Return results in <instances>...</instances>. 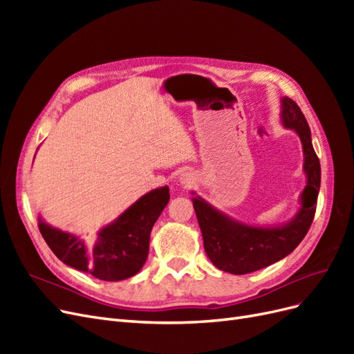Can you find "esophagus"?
Wrapping results in <instances>:
<instances>
[{"mask_svg": "<svg viewBox=\"0 0 354 354\" xmlns=\"http://www.w3.org/2000/svg\"><path fill=\"white\" fill-rule=\"evenodd\" d=\"M178 180H180V183H181V185H183V186H190V185H192V183H194V181H195L194 176H192V174H189V173H185V174H181Z\"/></svg>", "mask_w": 354, "mask_h": 354, "instance_id": "esophagus-1", "label": "esophagus"}]
</instances>
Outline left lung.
I'll use <instances>...</instances> for the list:
<instances>
[{"mask_svg": "<svg viewBox=\"0 0 354 354\" xmlns=\"http://www.w3.org/2000/svg\"><path fill=\"white\" fill-rule=\"evenodd\" d=\"M282 124L301 138L307 185L301 194V208L288 224L279 227H254L232 220L199 196L194 208L203 238V248L217 269L232 274H246L264 269L291 254L312 226L320 189V164L312 145V133L299 106L282 97Z\"/></svg>", "mask_w": 354, "mask_h": 354, "instance_id": "8db88e82", "label": "left lung"}]
</instances>
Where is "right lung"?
<instances>
[{
  "label": "right lung",
  "mask_w": 354,
  "mask_h": 354,
  "mask_svg": "<svg viewBox=\"0 0 354 354\" xmlns=\"http://www.w3.org/2000/svg\"><path fill=\"white\" fill-rule=\"evenodd\" d=\"M168 201L167 186L149 192L91 242L51 227L41 218L38 227L60 261L97 279L116 282L140 272L149 254L152 227Z\"/></svg>",
  "instance_id": "1"
}]
</instances>
